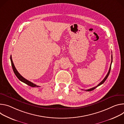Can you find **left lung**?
Listing matches in <instances>:
<instances>
[{
	"instance_id": "obj_1",
	"label": "left lung",
	"mask_w": 124,
	"mask_h": 124,
	"mask_svg": "<svg viewBox=\"0 0 124 124\" xmlns=\"http://www.w3.org/2000/svg\"><path fill=\"white\" fill-rule=\"evenodd\" d=\"M112 55H111V64H110V67H109V71H108V73H107V75H106V76L105 77V78L103 79V80L101 82H100V83L97 86H95V87H93V88H91V89H88V90H86V91H93V90L94 89H95L97 87H98V86H100V85H101V84H102L105 81V80H106V79L107 78V77H108V76H109V73H110V70H111V64H112Z\"/></svg>"
}]
</instances>
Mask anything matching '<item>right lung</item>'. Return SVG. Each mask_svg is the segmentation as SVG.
<instances>
[{"label":"right lung","mask_w":124,"mask_h":124,"mask_svg":"<svg viewBox=\"0 0 124 124\" xmlns=\"http://www.w3.org/2000/svg\"><path fill=\"white\" fill-rule=\"evenodd\" d=\"M10 60H11V64H12V68H13V71L14 72L15 74L16 75V76L17 77V78L22 82H23V83L28 85L29 86H31V87H39V86H37L34 84H33V83H32V82H31V81H29L26 80V79H25L24 78H23L19 72L18 71H17V70H16V68L14 65V63L13 62V61H12V57H11V55L10 56Z\"/></svg>","instance_id":"obj_1"}]
</instances>
